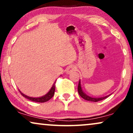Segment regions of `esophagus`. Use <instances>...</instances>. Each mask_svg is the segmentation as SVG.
Returning a JSON list of instances; mask_svg holds the SVG:
<instances>
[{
  "instance_id": "esophagus-1",
  "label": "esophagus",
  "mask_w": 133,
  "mask_h": 133,
  "mask_svg": "<svg viewBox=\"0 0 133 133\" xmlns=\"http://www.w3.org/2000/svg\"><path fill=\"white\" fill-rule=\"evenodd\" d=\"M76 69V66H74L73 65H71L67 67L66 71L68 74H70V73H71L72 72H73L74 71H75Z\"/></svg>"
}]
</instances>
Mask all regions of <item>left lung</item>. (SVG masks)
<instances>
[{
	"label": "left lung",
	"instance_id": "1",
	"mask_svg": "<svg viewBox=\"0 0 133 133\" xmlns=\"http://www.w3.org/2000/svg\"><path fill=\"white\" fill-rule=\"evenodd\" d=\"M77 90H78V92H79V95L81 96L83 99L86 100V101H88L95 102H99L100 101H102V100L106 99L107 97H108L109 96H105V97H101V98H93V97H89V96L86 95V94H85L84 92H83L82 90V88H81V82H80V81L79 82V85H78Z\"/></svg>",
	"mask_w": 133,
	"mask_h": 133
}]
</instances>
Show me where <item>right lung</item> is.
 <instances>
[{
	"instance_id": "obj_1",
	"label": "right lung",
	"mask_w": 133,
	"mask_h": 133,
	"mask_svg": "<svg viewBox=\"0 0 133 133\" xmlns=\"http://www.w3.org/2000/svg\"><path fill=\"white\" fill-rule=\"evenodd\" d=\"M55 87H56V82H54L53 85H52V88H51L50 91L46 94V95L43 96V97H38V98L29 97V96H27L26 95H25V94H23V93H22V92L20 91L19 90V92H21V94H22V95L24 97L26 98V99L30 100V101H31L36 102L43 103V102H45L48 101L49 100H50L52 97H53V96L54 94V91H55Z\"/></svg>"
}]
</instances>
